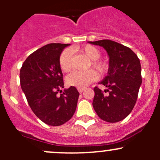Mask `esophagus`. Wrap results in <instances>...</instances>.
<instances>
[{"mask_svg": "<svg viewBox=\"0 0 160 160\" xmlns=\"http://www.w3.org/2000/svg\"><path fill=\"white\" fill-rule=\"evenodd\" d=\"M77 90H78L79 93H82V92L84 90V88H77Z\"/></svg>", "mask_w": 160, "mask_h": 160, "instance_id": "esophagus-1", "label": "esophagus"}]
</instances>
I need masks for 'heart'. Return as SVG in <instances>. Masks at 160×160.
<instances>
[{"label":"heart","instance_id":"1","mask_svg":"<svg viewBox=\"0 0 160 160\" xmlns=\"http://www.w3.org/2000/svg\"><path fill=\"white\" fill-rule=\"evenodd\" d=\"M72 50H78L84 54L88 59L91 60L90 66L96 69L101 74L104 73L108 69V62L104 59H99L101 52L99 49L92 45H85L80 48H73ZM71 59L72 51L67 49L61 52L59 58V65L63 72H69L71 69ZM98 78V73L94 70H90L85 72L73 71L69 74L66 78L67 83L70 86L77 88H85L90 83L95 81Z\"/></svg>","mask_w":160,"mask_h":160}]
</instances>
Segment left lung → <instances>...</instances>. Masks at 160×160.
I'll list each match as a JSON object with an SVG mask.
<instances>
[{
    "mask_svg": "<svg viewBox=\"0 0 160 160\" xmlns=\"http://www.w3.org/2000/svg\"><path fill=\"white\" fill-rule=\"evenodd\" d=\"M102 46L109 56L108 75L99 83L108 88L107 95L95 87L93 107L100 118L114 123L132 112L142 83L141 64L130 48L109 39L88 42Z\"/></svg>",
    "mask_w": 160,
    "mask_h": 160,
    "instance_id": "obj_1",
    "label": "left lung"
}]
</instances>
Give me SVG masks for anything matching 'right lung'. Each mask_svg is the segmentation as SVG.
<instances>
[{"mask_svg": "<svg viewBox=\"0 0 160 160\" xmlns=\"http://www.w3.org/2000/svg\"><path fill=\"white\" fill-rule=\"evenodd\" d=\"M68 46L51 43L42 46L28 56L20 70L21 87L31 109L42 122L52 126L72 117L80 95L75 87L61 90L64 83L59 58Z\"/></svg>", "mask_w": 160, "mask_h": 160, "instance_id": "1", "label": "right lung"}]
</instances>
